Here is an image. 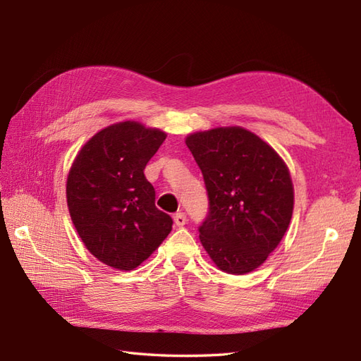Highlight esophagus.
<instances>
[{"instance_id":"34e87169","label":"esophagus","mask_w":361,"mask_h":361,"mask_svg":"<svg viewBox=\"0 0 361 361\" xmlns=\"http://www.w3.org/2000/svg\"><path fill=\"white\" fill-rule=\"evenodd\" d=\"M173 221H175V225L178 226V228H181V226H185L186 224H188V219H186V214L185 212H176L175 216H173Z\"/></svg>"}]
</instances>
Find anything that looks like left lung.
Returning a JSON list of instances; mask_svg holds the SVG:
<instances>
[{
    "instance_id": "1",
    "label": "left lung",
    "mask_w": 361,
    "mask_h": 361,
    "mask_svg": "<svg viewBox=\"0 0 361 361\" xmlns=\"http://www.w3.org/2000/svg\"><path fill=\"white\" fill-rule=\"evenodd\" d=\"M186 145L203 173L209 214L198 228L212 262L229 274L262 265L287 233L295 204L287 164L242 127L190 133Z\"/></svg>"
}]
</instances>
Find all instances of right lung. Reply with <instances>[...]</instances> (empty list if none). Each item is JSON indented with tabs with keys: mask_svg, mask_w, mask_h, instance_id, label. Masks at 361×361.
Returning <instances> with one entry per match:
<instances>
[{
	"mask_svg": "<svg viewBox=\"0 0 361 361\" xmlns=\"http://www.w3.org/2000/svg\"><path fill=\"white\" fill-rule=\"evenodd\" d=\"M166 136L136 121L111 124L83 144L68 173L75 231L91 255L116 270H135L172 231L144 175Z\"/></svg>",
	"mask_w": 361,
	"mask_h": 361,
	"instance_id": "obj_1",
	"label": "right lung"
}]
</instances>
